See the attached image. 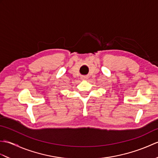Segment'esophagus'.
I'll use <instances>...</instances> for the list:
<instances>
[{"label": "esophagus", "instance_id": "34e87169", "mask_svg": "<svg viewBox=\"0 0 158 158\" xmlns=\"http://www.w3.org/2000/svg\"><path fill=\"white\" fill-rule=\"evenodd\" d=\"M81 79H86V77H83Z\"/></svg>", "mask_w": 158, "mask_h": 158}]
</instances>
